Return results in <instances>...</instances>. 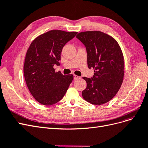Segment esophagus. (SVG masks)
Listing matches in <instances>:
<instances>
[{"label": "esophagus", "instance_id": "1", "mask_svg": "<svg viewBox=\"0 0 148 148\" xmlns=\"http://www.w3.org/2000/svg\"><path fill=\"white\" fill-rule=\"evenodd\" d=\"M73 78H74V79H78L80 78V77H78V76H77V75H73Z\"/></svg>", "mask_w": 148, "mask_h": 148}]
</instances>
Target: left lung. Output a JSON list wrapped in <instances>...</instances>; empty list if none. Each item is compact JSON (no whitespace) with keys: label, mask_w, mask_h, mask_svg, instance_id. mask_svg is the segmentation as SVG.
Masks as SVG:
<instances>
[{"label":"left lung","mask_w":148,"mask_h":148,"mask_svg":"<svg viewBox=\"0 0 148 148\" xmlns=\"http://www.w3.org/2000/svg\"><path fill=\"white\" fill-rule=\"evenodd\" d=\"M77 38L86 47L89 69H95L91 78L83 77L86 88L82 91L83 99L91 104L101 105L115 96L122 84L124 59L116 40L99 31H84Z\"/></svg>","instance_id":"8db88e82"}]
</instances>
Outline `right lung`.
<instances>
[{
  "mask_svg": "<svg viewBox=\"0 0 148 148\" xmlns=\"http://www.w3.org/2000/svg\"><path fill=\"white\" fill-rule=\"evenodd\" d=\"M77 32L51 30L35 38L26 52L24 77L29 92L41 104L51 106L60 101L73 79V75L56 72L66 43Z\"/></svg>",
  "mask_w": 148,
  "mask_h": 148,
  "instance_id": "1",
  "label": "right lung"
}]
</instances>
